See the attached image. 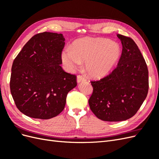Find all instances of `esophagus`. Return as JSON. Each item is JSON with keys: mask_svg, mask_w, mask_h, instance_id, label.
<instances>
[{"mask_svg": "<svg viewBox=\"0 0 159 159\" xmlns=\"http://www.w3.org/2000/svg\"><path fill=\"white\" fill-rule=\"evenodd\" d=\"M86 81V79L84 76L81 75L77 76V81H78V83H80L81 81Z\"/></svg>", "mask_w": 159, "mask_h": 159, "instance_id": "1", "label": "esophagus"}]
</instances>
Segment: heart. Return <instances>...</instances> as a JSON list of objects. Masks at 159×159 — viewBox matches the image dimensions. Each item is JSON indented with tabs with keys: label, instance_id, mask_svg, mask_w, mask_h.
Listing matches in <instances>:
<instances>
[{
	"label": "heart",
	"instance_id": "heart-1",
	"mask_svg": "<svg viewBox=\"0 0 159 159\" xmlns=\"http://www.w3.org/2000/svg\"><path fill=\"white\" fill-rule=\"evenodd\" d=\"M121 50L118 43L103 38H85L75 41L73 49L70 48L62 52L61 60L70 71L78 68L81 61L92 78H101L108 74L120 59Z\"/></svg>",
	"mask_w": 159,
	"mask_h": 159
}]
</instances>
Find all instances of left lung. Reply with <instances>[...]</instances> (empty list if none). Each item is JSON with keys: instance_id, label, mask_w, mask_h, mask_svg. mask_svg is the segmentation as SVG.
<instances>
[{"instance_id": "1", "label": "left lung", "mask_w": 159, "mask_h": 159, "mask_svg": "<svg viewBox=\"0 0 159 159\" xmlns=\"http://www.w3.org/2000/svg\"><path fill=\"white\" fill-rule=\"evenodd\" d=\"M123 50L117 68L98 81H91V110L105 121H121L136 114L146 99L148 71L145 59L131 38L117 34Z\"/></svg>"}]
</instances>
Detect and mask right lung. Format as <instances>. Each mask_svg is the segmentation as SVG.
<instances>
[{
	"mask_svg": "<svg viewBox=\"0 0 159 159\" xmlns=\"http://www.w3.org/2000/svg\"><path fill=\"white\" fill-rule=\"evenodd\" d=\"M61 34L44 32L32 37L14 59L11 92L20 112L32 118L48 119L65 107L76 76L61 67L65 45Z\"/></svg>",
	"mask_w": 159,
	"mask_h": 159,
	"instance_id": "add662e5",
	"label": "right lung"
}]
</instances>
